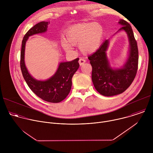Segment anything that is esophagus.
I'll return each instance as SVG.
<instances>
[{"instance_id": "obj_1", "label": "esophagus", "mask_w": 153, "mask_h": 153, "mask_svg": "<svg viewBox=\"0 0 153 153\" xmlns=\"http://www.w3.org/2000/svg\"><path fill=\"white\" fill-rule=\"evenodd\" d=\"M85 62H86V60H85V59H82V58H80V59H79V63L80 66H82V65H83L85 63Z\"/></svg>"}]
</instances>
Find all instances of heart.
Masks as SVG:
<instances>
[{"instance_id":"b5f03b06","label":"heart","mask_w":153,"mask_h":153,"mask_svg":"<svg viewBox=\"0 0 153 153\" xmlns=\"http://www.w3.org/2000/svg\"><path fill=\"white\" fill-rule=\"evenodd\" d=\"M65 39L61 40L63 50L70 53L73 45H79L82 53L90 54L99 48L103 36V28L98 23L77 24L69 27L65 31Z\"/></svg>"}]
</instances>
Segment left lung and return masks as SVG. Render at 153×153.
<instances>
[{"label": "left lung", "mask_w": 153, "mask_h": 153, "mask_svg": "<svg viewBox=\"0 0 153 153\" xmlns=\"http://www.w3.org/2000/svg\"><path fill=\"white\" fill-rule=\"evenodd\" d=\"M118 23L122 27L117 33L124 31L129 43L128 57L123 66L120 68L111 67L106 55L110 44L109 39L105 40L100 48L88 57L93 68L91 77L94 86L105 96H116L124 92L134 80L138 68L139 52L131 27L122 19Z\"/></svg>", "instance_id": "8db88e82"}]
</instances>
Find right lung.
<instances>
[{
    "label": "right lung",
    "instance_id": "add662e5",
    "mask_svg": "<svg viewBox=\"0 0 153 153\" xmlns=\"http://www.w3.org/2000/svg\"><path fill=\"white\" fill-rule=\"evenodd\" d=\"M50 24V22H40L30 28L24 36L20 53V68L28 86L36 95L47 102L59 103L66 98L70 92L72 77L79 67V59L60 62L54 74L45 80L34 79L29 73L25 63V45L29 37L45 33Z\"/></svg>",
    "mask_w": 153,
    "mask_h": 153
}]
</instances>
